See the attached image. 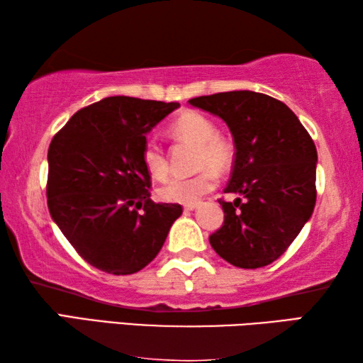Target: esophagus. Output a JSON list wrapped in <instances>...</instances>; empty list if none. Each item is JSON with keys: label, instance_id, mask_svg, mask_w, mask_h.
<instances>
[{"label": "esophagus", "instance_id": "34e87169", "mask_svg": "<svg viewBox=\"0 0 363 363\" xmlns=\"http://www.w3.org/2000/svg\"><path fill=\"white\" fill-rule=\"evenodd\" d=\"M196 208V203H189V205H184V210L186 211H192Z\"/></svg>", "mask_w": 363, "mask_h": 363}]
</instances>
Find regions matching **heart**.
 I'll return each instance as SVG.
<instances>
[{"label":"heart","mask_w":363,"mask_h":363,"mask_svg":"<svg viewBox=\"0 0 363 363\" xmlns=\"http://www.w3.org/2000/svg\"><path fill=\"white\" fill-rule=\"evenodd\" d=\"M176 136L187 139L199 145L196 167L203 168L194 176H174L158 190L160 199L171 203H196L201 196L210 194L216 187L218 174L229 169L233 160V147L230 140L216 134V125L206 115L187 110L181 113L171 125ZM143 162L155 179L168 176V158L157 138H147L143 149Z\"/></svg>","instance_id":"1"}]
</instances>
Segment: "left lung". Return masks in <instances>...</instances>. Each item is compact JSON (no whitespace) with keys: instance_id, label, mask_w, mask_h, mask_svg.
<instances>
[{"instance_id":"1","label":"left lung","mask_w":363,"mask_h":363,"mask_svg":"<svg viewBox=\"0 0 363 363\" xmlns=\"http://www.w3.org/2000/svg\"><path fill=\"white\" fill-rule=\"evenodd\" d=\"M190 106L223 118L235 160L219 200L224 223L210 235L213 250L242 269H257L285 253L315 206L317 149L298 116L267 94L229 91L200 96Z\"/></svg>"}]
</instances>
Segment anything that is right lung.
<instances>
[{
	"mask_svg": "<svg viewBox=\"0 0 363 363\" xmlns=\"http://www.w3.org/2000/svg\"><path fill=\"white\" fill-rule=\"evenodd\" d=\"M177 102L113 96L84 107L48 150V208L77 253L113 275L139 272L162 250L179 203L150 199L145 134Z\"/></svg>",
	"mask_w": 363,
	"mask_h": 363,
	"instance_id": "add662e5",
	"label": "right lung"
}]
</instances>
